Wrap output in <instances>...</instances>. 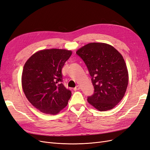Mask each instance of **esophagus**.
Masks as SVG:
<instances>
[{
	"instance_id": "esophagus-1",
	"label": "esophagus",
	"mask_w": 150,
	"mask_h": 150,
	"mask_svg": "<svg viewBox=\"0 0 150 150\" xmlns=\"http://www.w3.org/2000/svg\"><path fill=\"white\" fill-rule=\"evenodd\" d=\"M80 86H79V85H76L75 87L74 88V90H75V91H76V90H80Z\"/></svg>"
}]
</instances>
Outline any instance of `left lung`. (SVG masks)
<instances>
[{
	"instance_id": "left-lung-1",
	"label": "left lung",
	"mask_w": 150,
	"mask_h": 150,
	"mask_svg": "<svg viewBox=\"0 0 150 150\" xmlns=\"http://www.w3.org/2000/svg\"><path fill=\"white\" fill-rule=\"evenodd\" d=\"M76 54L85 62L94 86L88 102L100 112L113 108L123 98L128 84L123 56L112 45L96 42L82 47Z\"/></svg>"
}]
</instances>
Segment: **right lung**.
Returning <instances> with one entry per match:
<instances>
[{
	"label": "right lung",
	"mask_w": 150,
	"mask_h": 150,
	"mask_svg": "<svg viewBox=\"0 0 150 150\" xmlns=\"http://www.w3.org/2000/svg\"><path fill=\"white\" fill-rule=\"evenodd\" d=\"M71 54L65 49L42 50L24 65L23 91L30 103L43 113L55 115L68 104L71 92L62 83V69Z\"/></svg>",
	"instance_id": "1"
}]
</instances>
